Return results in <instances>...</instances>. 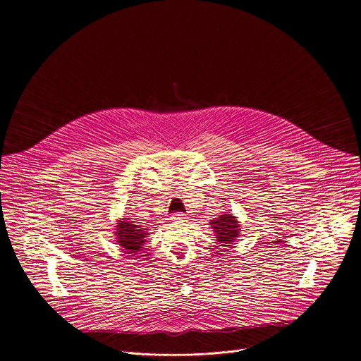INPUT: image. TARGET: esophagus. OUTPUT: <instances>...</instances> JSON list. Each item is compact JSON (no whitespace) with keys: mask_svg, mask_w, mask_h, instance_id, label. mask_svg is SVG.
<instances>
[{"mask_svg":"<svg viewBox=\"0 0 361 361\" xmlns=\"http://www.w3.org/2000/svg\"><path fill=\"white\" fill-rule=\"evenodd\" d=\"M171 220L176 221V223H181V221H185V216L181 214V213H174V214L171 216Z\"/></svg>","mask_w":361,"mask_h":361,"instance_id":"1","label":"esophagus"}]
</instances>
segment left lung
<instances>
[{
    "instance_id": "obj_1",
    "label": "left lung",
    "mask_w": 361,
    "mask_h": 361,
    "mask_svg": "<svg viewBox=\"0 0 361 361\" xmlns=\"http://www.w3.org/2000/svg\"><path fill=\"white\" fill-rule=\"evenodd\" d=\"M214 235L221 245L233 244L240 235V224L233 214H223L210 221Z\"/></svg>"
}]
</instances>
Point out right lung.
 Returning <instances> with one entry per match:
<instances>
[{"label":"right lung","instance_id":"obj_1","mask_svg":"<svg viewBox=\"0 0 361 361\" xmlns=\"http://www.w3.org/2000/svg\"><path fill=\"white\" fill-rule=\"evenodd\" d=\"M114 234L117 237V244H120L127 254H137L142 248L145 237L148 235L147 228L130 221V219L118 220Z\"/></svg>","mask_w":361,"mask_h":361}]
</instances>
